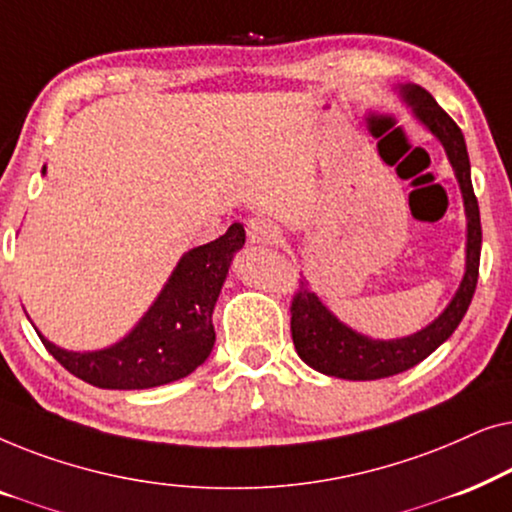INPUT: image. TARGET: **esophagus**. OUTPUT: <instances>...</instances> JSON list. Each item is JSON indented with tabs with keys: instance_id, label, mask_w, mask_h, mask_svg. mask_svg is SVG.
Masks as SVG:
<instances>
[{
	"instance_id": "34e87169",
	"label": "esophagus",
	"mask_w": 512,
	"mask_h": 512,
	"mask_svg": "<svg viewBox=\"0 0 512 512\" xmlns=\"http://www.w3.org/2000/svg\"><path fill=\"white\" fill-rule=\"evenodd\" d=\"M247 235L256 244H275L279 240V228L275 221L265 219V216H254L247 221Z\"/></svg>"
}]
</instances>
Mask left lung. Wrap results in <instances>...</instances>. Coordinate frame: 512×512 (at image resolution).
I'll list each match as a JSON object with an SVG mask.
<instances>
[{"label": "left lung", "mask_w": 512, "mask_h": 512, "mask_svg": "<svg viewBox=\"0 0 512 512\" xmlns=\"http://www.w3.org/2000/svg\"><path fill=\"white\" fill-rule=\"evenodd\" d=\"M401 95L419 121L445 146L447 158H450L454 174H457L468 219L466 272L459 291L454 293L445 312L422 331L398 340H373L368 335L352 331L312 291H307L305 282H300V289L291 300L293 345L307 366L324 375L340 377V380H380V377L398 375L417 366L454 333V328L459 326L468 305H471L475 284H478L482 228L464 135H461L459 125L445 114L443 107H438V102L424 88L401 86Z\"/></svg>", "instance_id": "8db88e82"}]
</instances>
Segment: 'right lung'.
<instances>
[{
	"mask_svg": "<svg viewBox=\"0 0 512 512\" xmlns=\"http://www.w3.org/2000/svg\"><path fill=\"white\" fill-rule=\"evenodd\" d=\"M242 244V223H233L219 240L186 251L156 303L116 345L97 352H67L41 333L39 338L60 366L93 387L151 389L181 380L212 352V312L233 254Z\"/></svg>",
	"mask_w": 512,
	"mask_h": 512,
	"instance_id": "add662e5",
	"label": "right lung"
}]
</instances>
